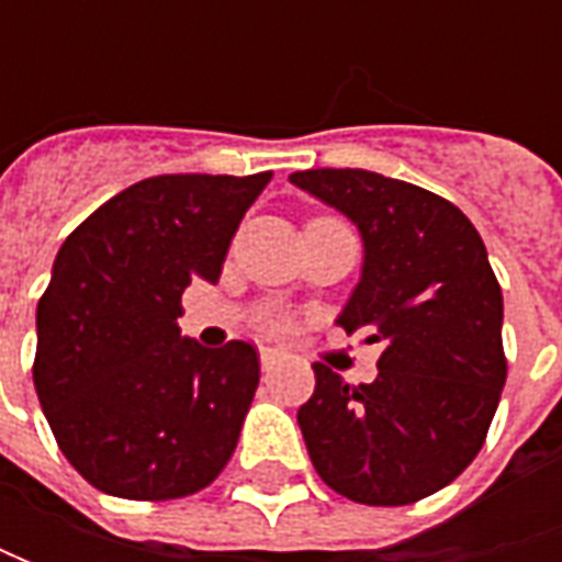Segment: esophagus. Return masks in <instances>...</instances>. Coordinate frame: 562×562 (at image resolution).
Segmentation results:
<instances>
[{
	"label": "esophagus",
	"mask_w": 562,
	"mask_h": 562,
	"mask_svg": "<svg viewBox=\"0 0 562 562\" xmlns=\"http://www.w3.org/2000/svg\"><path fill=\"white\" fill-rule=\"evenodd\" d=\"M278 359H281V353H278V350H271V347H262V350H259V362H262V372H269V369L274 366V362H278Z\"/></svg>",
	"instance_id": "34e87169"
}]
</instances>
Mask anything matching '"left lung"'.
Instances as JSON below:
<instances>
[{
  "label": "left lung",
  "mask_w": 562,
  "mask_h": 562,
  "mask_svg": "<svg viewBox=\"0 0 562 562\" xmlns=\"http://www.w3.org/2000/svg\"><path fill=\"white\" fill-rule=\"evenodd\" d=\"M291 184L357 225L362 271L337 322L381 344L369 384L313 362V397L296 409L310 460L357 504H416L475 460L507 381L487 249L457 205L378 171L310 168Z\"/></svg>",
  "instance_id": "8db88e82"
}]
</instances>
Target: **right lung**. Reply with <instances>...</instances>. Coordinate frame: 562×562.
<instances>
[{"mask_svg":"<svg viewBox=\"0 0 562 562\" xmlns=\"http://www.w3.org/2000/svg\"><path fill=\"white\" fill-rule=\"evenodd\" d=\"M271 171L159 175L68 234L36 306L33 384L68 463L99 491L175 501L231 460L256 384L247 340L181 335V296L215 284Z\"/></svg>","mask_w":562,"mask_h":562,"instance_id":"obj_1","label":"right lung"}]
</instances>
